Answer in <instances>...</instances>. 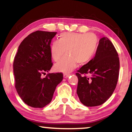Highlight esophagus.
Here are the masks:
<instances>
[{
	"instance_id": "esophagus-1",
	"label": "esophagus",
	"mask_w": 132,
	"mask_h": 132,
	"mask_svg": "<svg viewBox=\"0 0 132 132\" xmlns=\"http://www.w3.org/2000/svg\"><path fill=\"white\" fill-rule=\"evenodd\" d=\"M69 76H70L69 74H64L63 75V77H64V78H68Z\"/></svg>"
}]
</instances>
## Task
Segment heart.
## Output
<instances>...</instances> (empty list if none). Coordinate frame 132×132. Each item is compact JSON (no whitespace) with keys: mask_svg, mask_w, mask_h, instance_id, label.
<instances>
[{"mask_svg":"<svg viewBox=\"0 0 132 132\" xmlns=\"http://www.w3.org/2000/svg\"><path fill=\"white\" fill-rule=\"evenodd\" d=\"M98 44V38L94 33H61L58 41H53L50 47L51 56L55 61H59L66 53V56L55 64V70L69 72L76 68L77 63H88L96 54Z\"/></svg>","mask_w":132,"mask_h":132,"instance_id":"1","label":"heart"}]
</instances>
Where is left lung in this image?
<instances>
[{
	"mask_svg": "<svg viewBox=\"0 0 132 132\" xmlns=\"http://www.w3.org/2000/svg\"><path fill=\"white\" fill-rule=\"evenodd\" d=\"M119 58L108 38L99 41L95 56L78 69L77 94L86 106H99L105 102L114 92L118 83ZM91 74V78L85 75Z\"/></svg>",
	"mask_w": 132,
	"mask_h": 132,
	"instance_id": "8db88e82",
	"label": "left lung"
}]
</instances>
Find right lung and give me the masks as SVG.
Instances as JSON below:
<instances>
[{
  "label": "right lung",
  "mask_w": 132,
  "mask_h": 132,
  "mask_svg": "<svg viewBox=\"0 0 132 132\" xmlns=\"http://www.w3.org/2000/svg\"><path fill=\"white\" fill-rule=\"evenodd\" d=\"M56 32L36 31L22 41L13 62L15 88L25 103L43 108L51 102L56 86L62 81L61 72L49 73L52 66L50 47Z\"/></svg>",
  "instance_id": "add662e5"
}]
</instances>
